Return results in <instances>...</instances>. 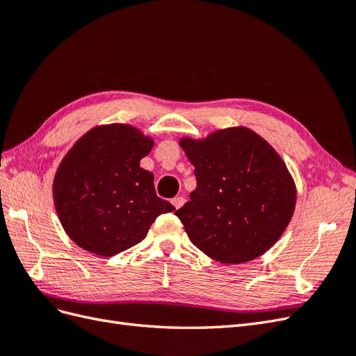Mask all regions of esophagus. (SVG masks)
<instances>
[{"label": "esophagus", "instance_id": "34e87169", "mask_svg": "<svg viewBox=\"0 0 356 356\" xmlns=\"http://www.w3.org/2000/svg\"><path fill=\"white\" fill-rule=\"evenodd\" d=\"M184 202H186V199H184V197H181V196L172 199V204H174V207H175L177 209H179V208L182 207V204H184Z\"/></svg>", "mask_w": 356, "mask_h": 356}]
</instances>
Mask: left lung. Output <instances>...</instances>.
I'll return each mask as SVG.
<instances>
[{
  "instance_id": "obj_1",
  "label": "left lung",
  "mask_w": 356,
  "mask_h": 356,
  "mask_svg": "<svg viewBox=\"0 0 356 356\" xmlns=\"http://www.w3.org/2000/svg\"><path fill=\"white\" fill-rule=\"evenodd\" d=\"M197 187L175 215L193 245L222 264L263 255L285 232L296 186L284 160L261 136L232 127L203 141L182 139Z\"/></svg>"
}]
</instances>
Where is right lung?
<instances>
[{"label":"right lung","mask_w":356,"mask_h":356,"mask_svg":"<svg viewBox=\"0 0 356 356\" xmlns=\"http://www.w3.org/2000/svg\"><path fill=\"white\" fill-rule=\"evenodd\" d=\"M153 139L127 124L92 129L62 160L53 182L59 220L83 250L111 257L145 239L159 215L175 211L139 166Z\"/></svg>","instance_id":"obj_1"}]
</instances>
